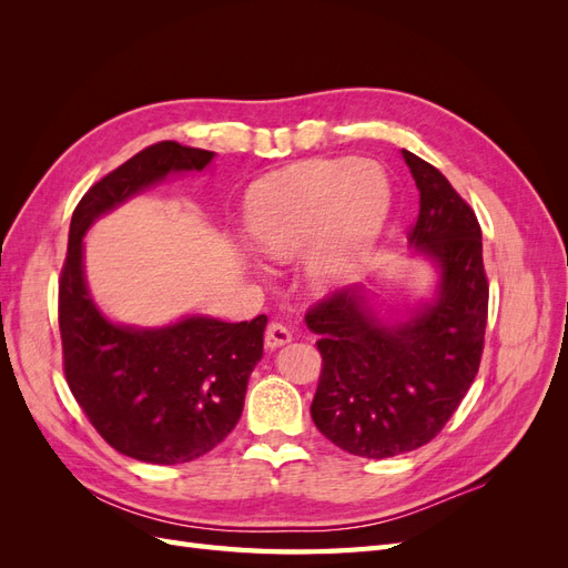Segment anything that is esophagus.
Here are the masks:
<instances>
[{
    "mask_svg": "<svg viewBox=\"0 0 568 568\" xmlns=\"http://www.w3.org/2000/svg\"><path fill=\"white\" fill-rule=\"evenodd\" d=\"M288 341H291V332L286 329L284 324L272 322L267 326V332H265V346H267V351H277V348L286 346Z\"/></svg>",
    "mask_w": 568,
    "mask_h": 568,
    "instance_id": "obj_1",
    "label": "esophagus"
}]
</instances>
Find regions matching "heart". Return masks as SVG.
<instances>
[{
	"mask_svg": "<svg viewBox=\"0 0 568 568\" xmlns=\"http://www.w3.org/2000/svg\"><path fill=\"white\" fill-rule=\"evenodd\" d=\"M388 209L390 189L379 163L315 159L257 180L244 201V230L274 263L301 253L307 286L329 294L365 261Z\"/></svg>",
	"mask_w": 568,
	"mask_h": 568,
	"instance_id": "1",
	"label": "heart"
}]
</instances>
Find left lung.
<instances>
[{
	"label": "left lung",
	"instance_id": "1",
	"mask_svg": "<svg viewBox=\"0 0 568 568\" xmlns=\"http://www.w3.org/2000/svg\"><path fill=\"white\" fill-rule=\"evenodd\" d=\"M400 153L419 192L409 255L436 270L434 294L382 313L374 291L355 284L305 315L324 363L313 422L341 450L369 459L422 448L453 417L478 372L488 317L474 211L438 168Z\"/></svg>",
	"mask_w": 568,
	"mask_h": 568
}]
</instances>
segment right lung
Here are the masks:
<instances>
[{"mask_svg": "<svg viewBox=\"0 0 568 568\" xmlns=\"http://www.w3.org/2000/svg\"><path fill=\"white\" fill-rule=\"evenodd\" d=\"M215 151L159 142L82 196L68 232L59 282L65 382L111 448L149 464H182L227 438L263 357L267 317L222 322L184 315L163 326L113 322L84 274V234L136 194L211 168Z\"/></svg>", "mask_w": 568, "mask_h": 568, "instance_id": "add662e5", "label": "right lung"}]
</instances>
